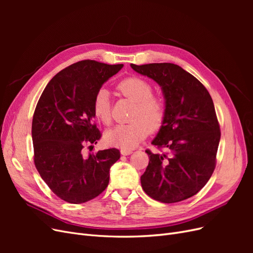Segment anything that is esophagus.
<instances>
[{
  "mask_svg": "<svg viewBox=\"0 0 253 253\" xmlns=\"http://www.w3.org/2000/svg\"><path fill=\"white\" fill-rule=\"evenodd\" d=\"M133 153L132 150H121V154L125 155V156H127V155H131Z\"/></svg>",
  "mask_w": 253,
  "mask_h": 253,
  "instance_id": "34e87169",
  "label": "esophagus"
}]
</instances>
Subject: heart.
<instances>
[{
    "label": "heart",
    "instance_id": "obj_1",
    "mask_svg": "<svg viewBox=\"0 0 253 253\" xmlns=\"http://www.w3.org/2000/svg\"><path fill=\"white\" fill-rule=\"evenodd\" d=\"M119 93L136 104L132 120L128 125H119L105 133L109 143L124 150L135 148L150 131H156L163 125L166 115L165 100L153 96L151 84L138 77H129L118 83ZM95 116L104 125L111 122L110 94L105 88L97 91L93 101Z\"/></svg>",
    "mask_w": 253,
    "mask_h": 253
}]
</instances>
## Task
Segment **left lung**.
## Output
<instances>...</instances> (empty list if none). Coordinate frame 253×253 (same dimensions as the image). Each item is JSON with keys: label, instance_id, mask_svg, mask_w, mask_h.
<instances>
[{"label": "left lung", "instance_id": "obj_1", "mask_svg": "<svg viewBox=\"0 0 253 253\" xmlns=\"http://www.w3.org/2000/svg\"><path fill=\"white\" fill-rule=\"evenodd\" d=\"M162 87L166 115L147 150L149 165L141 175L143 191L155 201L172 204L195 195L210 179L220 140L219 125L209 91L194 76L173 63L131 64Z\"/></svg>", "mask_w": 253, "mask_h": 253}]
</instances>
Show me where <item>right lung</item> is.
I'll use <instances>...</instances> for the list:
<instances>
[{
	"label": "right lung",
	"mask_w": 253,
	"mask_h": 253,
	"mask_svg": "<svg viewBox=\"0 0 253 253\" xmlns=\"http://www.w3.org/2000/svg\"><path fill=\"white\" fill-rule=\"evenodd\" d=\"M122 67L79 61L48 82L36 106L32 126L35 166L52 192L70 204L86 203L102 193L109 185L111 167L120 158L117 149L87 156L82 150L101 137L94 125L95 95Z\"/></svg>",
	"instance_id": "add662e5"
}]
</instances>
